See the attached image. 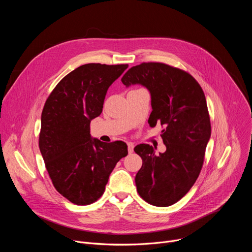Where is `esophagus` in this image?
Returning a JSON list of instances; mask_svg holds the SVG:
<instances>
[{
    "instance_id": "obj_1",
    "label": "esophagus",
    "mask_w": 252,
    "mask_h": 252,
    "mask_svg": "<svg viewBox=\"0 0 252 252\" xmlns=\"http://www.w3.org/2000/svg\"><path fill=\"white\" fill-rule=\"evenodd\" d=\"M133 148H134V145L132 142H127V151L129 154H131L133 152Z\"/></svg>"
}]
</instances>
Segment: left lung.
<instances>
[{
  "label": "left lung",
  "mask_w": 252,
  "mask_h": 252,
  "mask_svg": "<svg viewBox=\"0 0 252 252\" xmlns=\"http://www.w3.org/2000/svg\"><path fill=\"white\" fill-rule=\"evenodd\" d=\"M125 86L139 84L152 96L151 126H164L166 147L156 155L146 143L134 148L142 165L135 175L140 197L155 206H169L183 198L197 179L211 133L204 93L187 71L162 63H142L122 78Z\"/></svg>",
  "instance_id": "8db88e82"
}]
</instances>
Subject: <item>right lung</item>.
<instances>
[{
	"label": "right lung",
	"instance_id": "right-lung-1",
	"mask_svg": "<svg viewBox=\"0 0 252 252\" xmlns=\"http://www.w3.org/2000/svg\"><path fill=\"white\" fill-rule=\"evenodd\" d=\"M127 66L83 64L60 81L44 105L40 151L55 189L75 204L96 201L117 162L127 156L126 142L106 143L90 133L107 89Z\"/></svg>",
	"mask_w": 252,
	"mask_h": 252
}]
</instances>
